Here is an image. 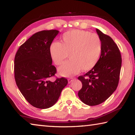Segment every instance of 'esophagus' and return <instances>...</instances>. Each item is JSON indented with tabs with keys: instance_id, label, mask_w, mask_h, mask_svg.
<instances>
[{
	"instance_id": "1",
	"label": "esophagus",
	"mask_w": 135,
	"mask_h": 135,
	"mask_svg": "<svg viewBox=\"0 0 135 135\" xmlns=\"http://www.w3.org/2000/svg\"><path fill=\"white\" fill-rule=\"evenodd\" d=\"M74 79H75V78H73V77H71V78L68 79V82H69V83H71V82H72Z\"/></svg>"
}]
</instances>
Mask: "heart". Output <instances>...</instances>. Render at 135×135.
I'll use <instances>...</instances> for the list:
<instances>
[{"label":"heart","instance_id":"heart-1","mask_svg":"<svg viewBox=\"0 0 135 135\" xmlns=\"http://www.w3.org/2000/svg\"><path fill=\"white\" fill-rule=\"evenodd\" d=\"M62 43L54 42L50 46V55L56 65H60L69 54L71 59L58 68L65 77L77 74L82 70L89 71L97 65L102 51L99 35L82 30H72L62 36Z\"/></svg>","mask_w":135,"mask_h":135}]
</instances>
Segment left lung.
<instances>
[{
	"label": "left lung",
	"instance_id": "left-lung-1",
	"mask_svg": "<svg viewBox=\"0 0 135 135\" xmlns=\"http://www.w3.org/2000/svg\"><path fill=\"white\" fill-rule=\"evenodd\" d=\"M102 42V51L98 63L78 79L82 83L79 97L90 106L97 105L108 99L116 90L120 79L122 56L112 38L97 29Z\"/></svg>",
	"mask_w": 135,
	"mask_h": 135
}]
</instances>
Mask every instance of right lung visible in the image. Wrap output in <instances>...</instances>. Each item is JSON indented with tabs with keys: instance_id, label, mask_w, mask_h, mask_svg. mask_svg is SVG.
<instances>
[{
	"instance_id": "right-lung-1",
	"label": "right lung",
	"mask_w": 135,
	"mask_h": 135,
	"mask_svg": "<svg viewBox=\"0 0 135 135\" xmlns=\"http://www.w3.org/2000/svg\"><path fill=\"white\" fill-rule=\"evenodd\" d=\"M59 33L56 30H43L31 36L20 46L14 59L16 84L32 106L48 108L58 100L68 83L64 77L49 80L56 69L52 65L50 46Z\"/></svg>"
}]
</instances>
